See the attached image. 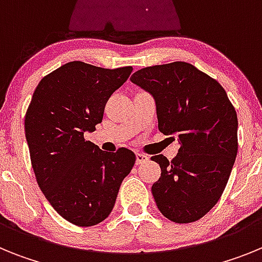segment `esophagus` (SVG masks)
Wrapping results in <instances>:
<instances>
[{
	"mask_svg": "<svg viewBox=\"0 0 262 262\" xmlns=\"http://www.w3.org/2000/svg\"><path fill=\"white\" fill-rule=\"evenodd\" d=\"M148 159H149V157H148L145 154H140V152L136 154V164L145 163V161H148Z\"/></svg>",
	"mask_w": 262,
	"mask_h": 262,
	"instance_id": "34e87169",
	"label": "esophagus"
}]
</instances>
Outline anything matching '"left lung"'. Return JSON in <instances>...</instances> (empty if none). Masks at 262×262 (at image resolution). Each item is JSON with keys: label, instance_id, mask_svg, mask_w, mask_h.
Instances as JSON below:
<instances>
[{"label": "left lung", "instance_id": "left-lung-1", "mask_svg": "<svg viewBox=\"0 0 262 262\" xmlns=\"http://www.w3.org/2000/svg\"><path fill=\"white\" fill-rule=\"evenodd\" d=\"M134 84L156 102L160 133L178 139L177 156L151 157L161 168L152 185L161 214L174 223L205 216L223 194L237 155V115L216 80L185 61L139 69Z\"/></svg>", "mask_w": 262, "mask_h": 262}]
</instances>
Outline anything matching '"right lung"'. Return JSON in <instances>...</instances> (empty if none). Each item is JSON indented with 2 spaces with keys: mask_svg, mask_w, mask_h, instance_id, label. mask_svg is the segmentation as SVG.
Here are the masks:
<instances>
[{
  "mask_svg": "<svg viewBox=\"0 0 262 262\" xmlns=\"http://www.w3.org/2000/svg\"><path fill=\"white\" fill-rule=\"evenodd\" d=\"M133 67L106 69L67 62L41 78L25 117L36 182L57 214L78 227L105 221L136 156L105 152L84 138L101 123L107 99Z\"/></svg>",
  "mask_w": 262,
  "mask_h": 262,
  "instance_id": "1",
  "label": "right lung"
}]
</instances>
